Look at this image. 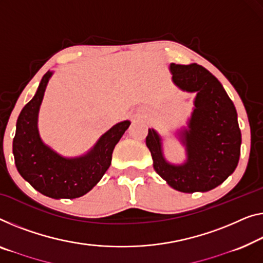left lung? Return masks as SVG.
I'll return each instance as SVG.
<instances>
[{
    "mask_svg": "<svg viewBox=\"0 0 263 263\" xmlns=\"http://www.w3.org/2000/svg\"><path fill=\"white\" fill-rule=\"evenodd\" d=\"M172 82L183 92L196 93L186 127L175 133L186 159L174 164L164 156L163 138L148 128L146 146L157 174L181 193L213 190L236 169L241 152V131L233 101L209 70L197 64H170Z\"/></svg>",
    "mask_w": 263,
    "mask_h": 263,
    "instance_id": "left-lung-1",
    "label": "left lung"
}]
</instances>
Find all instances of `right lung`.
<instances>
[{
	"instance_id": "right-lung-1",
	"label": "right lung",
	"mask_w": 263,
	"mask_h": 263,
	"mask_svg": "<svg viewBox=\"0 0 263 263\" xmlns=\"http://www.w3.org/2000/svg\"><path fill=\"white\" fill-rule=\"evenodd\" d=\"M48 70L40 81L37 91L22 108L13 140L15 165L35 190L47 197L78 198L91 191L111 165L115 146L130 126V120L113 125L86 154L64 157L44 143L39 132V111L48 81Z\"/></svg>"
}]
</instances>
